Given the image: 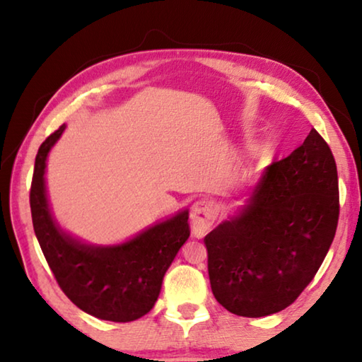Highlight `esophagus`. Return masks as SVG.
I'll return each instance as SVG.
<instances>
[{
	"label": "esophagus",
	"mask_w": 362,
	"mask_h": 362,
	"mask_svg": "<svg viewBox=\"0 0 362 362\" xmlns=\"http://www.w3.org/2000/svg\"><path fill=\"white\" fill-rule=\"evenodd\" d=\"M218 216V209L216 203L212 201H198L193 206L192 214H189V220H192V230L194 236H204L207 231L212 228L214 222Z\"/></svg>",
	"instance_id": "esophagus-1"
}]
</instances>
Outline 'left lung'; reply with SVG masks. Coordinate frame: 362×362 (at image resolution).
Returning a JSON list of instances; mask_svg holds the SVG:
<instances>
[{
    "label": "left lung",
    "mask_w": 362,
    "mask_h": 362,
    "mask_svg": "<svg viewBox=\"0 0 362 362\" xmlns=\"http://www.w3.org/2000/svg\"><path fill=\"white\" fill-rule=\"evenodd\" d=\"M339 212L335 159L311 129L297 150L267 168L249 204L204 238L214 297L246 317L287 308L320 269Z\"/></svg>",
    "instance_id": "8db88e82"
}]
</instances>
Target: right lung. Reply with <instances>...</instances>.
I'll list each match as a JSON object with an SVG mask.
<instances>
[{
	"instance_id": "1",
	"label": "right lung",
	"mask_w": 362,
	"mask_h": 362,
	"mask_svg": "<svg viewBox=\"0 0 362 362\" xmlns=\"http://www.w3.org/2000/svg\"><path fill=\"white\" fill-rule=\"evenodd\" d=\"M64 129L65 124L41 144L35 159L30 188L35 235L60 289L78 308L105 321H136L153 308L164 274L188 240V211L119 246H88L65 235L49 211L45 187L47 153Z\"/></svg>"
}]
</instances>
